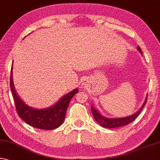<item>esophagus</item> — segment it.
<instances>
[{
	"label": "esophagus",
	"instance_id": "obj_1",
	"mask_svg": "<svg viewBox=\"0 0 160 160\" xmlns=\"http://www.w3.org/2000/svg\"><path fill=\"white\" fill-rule=\"evenodd\" d=\"M85 83H86L85 81H83V84H85Z\"/></svg>",
	"mask_w": 160,
	"mask_h": 160
}]
</instances>
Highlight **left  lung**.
<instances>
[{"label":"left lung","mask_w":160,"mask_h":160,"mask_svg":"<svg viewBox=\"0 0 160 160\" xmlns=\"http://www.w3.org/2000/svg\"><path fill=\"white\" fill-rule=\"evenodd\" d=\"M138 49L139 51V52L141 54H142V52L141 48L139 46L138 47ZM147 100H148V96H147L146 100L144 101V102L143 104V105L142 106V108L139 109V110L135 114L131 115V116H128V117H125V118H106L105 117H103L102 115H101L99 112H98V110H96L95 108L93 107H91V111H92V113L93 115L94 118L96 120L98 123L100 124V125L103 127V128H120V127H122V126H125L127 125H128L129 123L132 122L134 121L135 119L138 118V115H139V113L141 112L143 108L145 105V104L147 102Z\"/></svg>","instance_id":"left-lung-1"}]
</instances>
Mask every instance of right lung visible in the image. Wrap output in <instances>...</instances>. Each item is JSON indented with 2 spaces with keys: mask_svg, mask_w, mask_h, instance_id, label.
Masks as SVG:
<instances>
[{
  "mask_svg": "<svg viewBox=\"0 0 160 160\" xmlns=\"http://www.w3.org/2000/svg\"><path fill=\"white\" fill-rule=\"evenodd\" d=\"M12 68L10 78V86L13 98L16 112L22 120L29 125L42 130H54L62 125L65 120V114L70 101L76 93L78 89L68 93L51 108L47 109H33L25 104L17 95L12 82Z\"/></svg>",
  "mask_w": 160,
  "mask_h": 160,
  "instance_id": "add662e5",
  "label": "right lung"
}]
</instances>
